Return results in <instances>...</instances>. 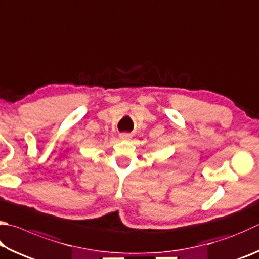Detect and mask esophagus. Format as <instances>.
I'll use <instances>...</instances> for the list:
<instances>
[{
	"label": "esophagus",
	"instance_id": "obj_1",
	"mask_svg": "<svg viewBox=\"0 0 259 259\" xmlns=\"http://www.w3.org/2000/svg\"><path fill=\"white\" fill-rule=\"evenodd\" d=\"M131 138V136L129 134H121L120 135V139L122 140H129Z\"/></svg>",
	"mask_w": 259,
	"mask_h": 259
}]
</instances>
